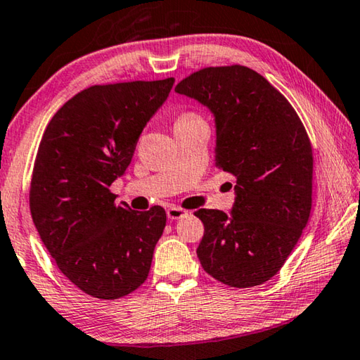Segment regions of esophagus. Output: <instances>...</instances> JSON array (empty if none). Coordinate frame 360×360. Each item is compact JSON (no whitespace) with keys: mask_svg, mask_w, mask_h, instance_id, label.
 Here are the masks:
<instances>
[{"mask_svg":"<svg viewBox=\"0 0 360 360\" xmlns=\"http://www.w3.org/2000/svg\"><path fill=\"white\" fill-rule=\"evenodd\" d=\"M188 215V210L180 209V207H169L167 209V218L169 219H180Z\"/></svg>","mask_w":360,"mask_h":360,"instance_id":"obj_1","label":"esophagus"}]
</instances>
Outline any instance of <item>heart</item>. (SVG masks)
<instances>
[{
  "instance_id": "obj_1",
  "label": "heart",
  "mask_w": 360,
  "mask_h": 360,
  "mask_svg": "<svg viewBox=\"0 0 360 360\" xmlns=\"http://www.w3.org/2000/svg\"><path fill=\"white\" fill-rule=\"evenodd\" d=\"M194 120H200V117L198 115V113L184 112V113H180L175 123H188V122H194Z\"/></svg>"
}]
</instances>
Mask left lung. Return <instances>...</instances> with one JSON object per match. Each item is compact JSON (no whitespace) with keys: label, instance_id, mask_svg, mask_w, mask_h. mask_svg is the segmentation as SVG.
I'll return each instance as SVG.
<instances>
[{"label":"left lung","instance_id":"8db88e82","mask_svg":"<svg viewBox=\"0 0 360 360\" xmlns=\"http://www.w3.org/2000/svg\"><path fill=\"white\" fill-rule=\"evenodd\" d=\"M175 91L209 107L217 123L215 164L237 179L232 215L194 212L204 223L200 266L231 288L280 272L311 212L313 150L297 112L253 69L204 68Z\"/></svg>","mask_w":360,"mask_h":360}]
</instances>
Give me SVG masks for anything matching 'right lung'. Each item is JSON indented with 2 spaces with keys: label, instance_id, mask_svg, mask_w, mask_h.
<instances>
[{
  "label": "right lung",
  "instance_id": "add662e5",
  "mask_svg": "<svg viewBox=\"0 0 360 360\" xmlns=\"http://www.w3.org/2000/svg\"><path fill=\"white\" fill-rule=\"evenodd\" d=\"M175 79L93 85L63 104L37 148L31 218L61 274L80 291L115 300L147 280L166 212L115 204L142 129Z\"/></svg>",
  "mask_w": 360,
  "mask_h": 360
}]
</instances>
